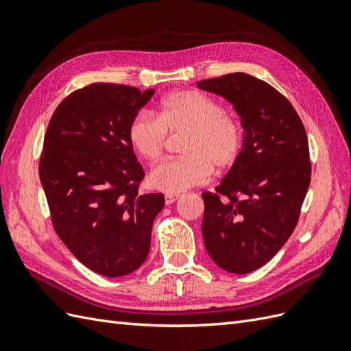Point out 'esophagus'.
I'll return each instance as SVG.
<instances>
[{"label": "esophagus", "instance_id": "1", "mask_svg": "<svg viewBox=\"0 0 351 351\" xmlns=\"http://www.w3.org/2000/svg\"><path fill=\"white\" fill-rule=\"evenodd\" d=\"M177 199H178V196H177V195L167 193V195H165V205H173Z\"/></svg>", "mask_w": 351, "mask_h": 351}]
</instances>
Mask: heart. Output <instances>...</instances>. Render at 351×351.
Wrapping results in <instances>:
<instances>
[{
	"label": "heart",
	"instance_id": "heart-1",
	"mask_svg": "<svg viewBox=\"0 0 351 351\" xmlns=\"http://www.w3.org/2000/svg\"><path fill=\"white\" fill-rule=\"evenodd\" d=\"M182 158L168 159L149 174V184L167 193H182L208 183L212 171L234 167L243 151L244 134L237 119L215 99L196 90H178L159 104L156 117L137 111L127 127L133 149L149 162L162 156L168 134H183Z\"/></svg>",
	"mask_w": 351,
	"mask_h": 351
}]
</instances>
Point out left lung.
I'll return each instance as SVG.
<instances>
[{
	"label": "left lung",
	"instance_id": "1",
	"mask_svg": "<svg viewBox=\"0 0 351 351\" xmlns=\"http://www.w3.org/2000/svg\"><path fill=\"white\" fill-rule=\"evenodd\" d=\"M241 117L243 151L215 192H204L205 249L219 268L249 274L269 262L299 222L311 184L309 143L290 101L246 73L197 82Z\"/></svg>",
	"mask_w": 351,
	"mask_h": 351
}]
</instances>
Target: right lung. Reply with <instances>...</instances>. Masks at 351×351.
<instances>
[{
  "mask_svg": "<svg viewBox=\"0 0 351 351\" xmlns=\"http://www.w3.org/2000/svg\"><path fill=\"white\" fill-rule=\"evenodd\" d=\"M154 89L92 83L52 114L39 178L52 227L84 267L123 277L145 262L162 193H139L145 177L127 136L132 117Z\"/></svg>",
  "mask_w": 351,
  "mask_h": 351,
  "instance_id": "obj_1",
  "label": "right lung"
}]
</instances>
